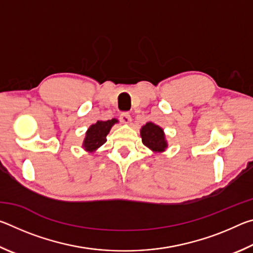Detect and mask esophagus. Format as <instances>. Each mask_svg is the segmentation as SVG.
I'll list each match as a JSON object with an SVG mask.
<instances>
[{"label":"esophagus","mask_w":253,"mask_h":253,"mask_svg":"<svg viewBox=\"0 0 253 253\" xmlns=\"http://www.w3.org/2000/svg\"><path fill=\"white\" fill-rule=\"evenodd\" d=\"M119 119H121V122L124 124H129L131 122V117L128 111H124V113H122Z\"/></svg>","instance_id":"esophagus-1"}]
</instances>
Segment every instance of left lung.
Wrapping results in <instances>:
<instances>
[{
  "mask_svg": "<svg viewBox=\"0 0 253 253\" xmlns=\"http://www.w3.org/2000/svg\"><path fill=\"white\" fill-rule=\"evenodd\" d=\"M140 135H142L143 144L154 152H163L168 147L163 129L155 124L147 123L142 127Z\"/></svg>",
  "mask_w": 253,
  "mask_h": 253,
  "instance_id": "obj_1",
  "label": "left lung"
}]
</instances>
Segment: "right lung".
<instances>
[{"label":"right lung","mask_w":253,"mask_h":253,"mask_svg":"<svg viewBox=\"0 0 253 253\" xmlns=\"http://www.w3.org/2000/svg\"><path fill=\"white\" fill-rule=\"evenodd\" d=\"M117 123V119H109V121L101 122L98 121L95 125H91L85 134V138L84 142V147L85 151L93 152L98 147L104 145L107 142V135L110 130L111 126Z\"/></svg>","instance_id":"right-lung-1"}]
</instances>
